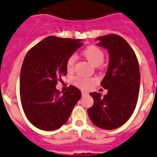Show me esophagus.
<instances>
[{
    "label": "esophagus",
    "mask_w": 157,
    "mask_h": 157,
    "mask_svg": "<svg viewBox=\"0 0 157 157\" xmlns=\"http://www.w3.org/2000/svg\"><path fill=\"white\" fill-rule=\"evenodd\" d=\"M86 94H88L87 92H86V91H82V96H84V95H86Z\"/></svg>",
    "instance_id": "1"
}]
</instances>
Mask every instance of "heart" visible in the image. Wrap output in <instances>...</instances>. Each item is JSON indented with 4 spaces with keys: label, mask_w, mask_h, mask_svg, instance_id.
<instances>
[{
    "label": "heart",
    "mask_w": 157,
    "mask_h": 157,
    "mask_svg": "<svg viewBox=\"0 0 157 157\" xmlns=\"http://www.w3.org/2000/svg\"><path fill=\"white\" fill-rule=\"evenodd\" d=\"M82 54L85 56V58L89 61L94 67H98L101 65L104 61L105 54L104 52L101 48L94 45H90L85 48L82 52ZM76 56L75 55H71L67 59L66 62V68L67 71L71 73L74 71L76 63ZM96 78H83V77H76L74 79V83L78 87L81 89L87 90L92 87L96 82Z\"/></svg>",
    "instance_id": "heart-1"
}]
</instances>
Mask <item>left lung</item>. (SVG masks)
<instances>
[{
  "instance_id": "1",
  "label": "left lung",
  "mask_w": 157,
  "mask_h": 157,
  "mask_svg": "<svg viewBox=\"0 0 157 157\" xmlns=\"http://www.w3.org/2000/svg\"><path fill=\"white\" fill-rule=\"evenodd\" d=\"M98 45L106 48L109 63L106 75L101 82L108 90L104 97L90 93L94 105L87 109L94 124L103 129L121 127L132 116L136 108L140 90V69L134 51L118 35L97 38Z\"/></svg>"
}]
</instances>
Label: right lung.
<instances>
[{
  "mask_svg": "<svg viewBox=\"0 0 157 157\" xmlns=\"http://www.w3.org/2000/svg\"><path fill=\"white\" fill-rule=\"evenodd\" d=\"M82 44L81 40L48 36L25 56L20 77L21 101L27 118L36 128H60L81 98V92L74 86L63 94L56 86L67 75V58Z\"/></svg>",
  "mask_w": 157,
  "mask_h": 157,
  "instance_id": "1",
  "label": "right lung"
}]
</instances>
